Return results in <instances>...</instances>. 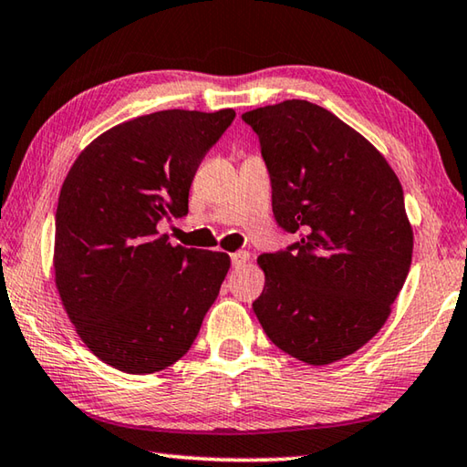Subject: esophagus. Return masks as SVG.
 <instances>
[{
    "mask_svg": "<svg viewBox=\"0 0 467 467\" xmlns=\"http://www.w3.org/2000/svg\"><path fill=\"white\" fill-rule=\"evenodd\" d=\"M250 260V254L248 252H234L232 254V265L238 268V266H242V265H246Z\"/></svg>",
    "mask_w": 467,
    "mask_h": 467,
    "instance_id": "obj_1",
    "label": "esophagus"
}]
</instances>
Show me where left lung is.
<instances>
[{"label": "left lung", "instance_id": "obj_1", "mask_svg": "<svg viewBox=\"0 0 467 467\" xmlns=\"http://www.w3.org/2000/svg\"><path fill=\"white\" fill-rule=\"evenodd\" d=\"M273 186V213L299 242L260 254L265 289L252 304L276 347L330 365L367 345L391 314L412 263L402 184L386 158L307 100L244 112Z\"/></svg>", "mask_w": 467, "mask_h": 467}]
</instances>
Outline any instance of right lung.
I'll return each instance as SVG.
<instances>
[{
  "label": "right lung",
  "instance_id": "add662e5",
  "mask_svg": "<svg viewBox=\"0 0 467 467\" xmlns=\"http://www.w3.org/2000/svg\"><path fill=\"white\" fill-rule=\"evenodd\" d=\"M235 112L160 110L120 122L73 161L55 215V285L100 361L145 375L182 358L229 271L225 252L171 246L201 161Z\"/></svg>",
  "mask_w": 467,
  "mask_h": 467
}]
</instances>
